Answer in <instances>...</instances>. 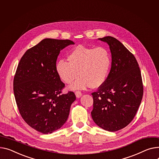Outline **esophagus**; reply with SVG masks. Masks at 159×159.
<instances>
[{"instance_id":"1","label":"esophagus","mask_w":159,"mask_h":159,"mask_svg":"<svg viewBox=\"0 0 159 159\" xmlns=\"http://www.w3.org/2000/svg\"><path fill=\"white\" fill-rule=\"evenodd\" d=\"M75 93V95L77 98H80L82 96V92L80 91H76Z\"/></svg>"}]
</instances>
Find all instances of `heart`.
<instances>
[{
  "instance_id": "1",
  "label": "heart",
  "mask_w": 159,
  "mask_h": 159,
  "mask_svg": "<svg viewBox=\"0 0 159 159\" xmlns=\"http://www.w3.org/2000/svg\"><path fill=\"white\" fill-rule=\"evenodd\" d=\"M68 62L60 60L56 70L61 80L70 84L72 89L99 88L107 80L111 66V56L104 47H88L78 45L67 57Z\"/></svg>"
}]
</instances>
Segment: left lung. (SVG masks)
Segmentation results:
<instances>
[{"instance_id": "1", "label": "left lung", "mask_w": 159, "mask_h": 159, "mask_svg": "<svg viewBox=\"0 0 159 159\" xmlns=\"http://www.w3.org/2000/svg\"><path fill=\"white\" fill-rule=\"evenodd\" d=\"M112 56L107 80L91 93L93 121L102 129L116 132L127 126L141 104L143 84L139 64L132 53L117 39L106 36Z\"/></svg>"}]
</instances>
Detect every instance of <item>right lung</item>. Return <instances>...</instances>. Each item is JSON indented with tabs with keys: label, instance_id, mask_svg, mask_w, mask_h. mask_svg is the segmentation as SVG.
<instances>
[{
	"label": "right lung",
	"instance_id": "right-lung-1",
	"mask_svg": "<svg viewBox=\"0 0 159 159\" xmlns=\"http://www.w3.org/2000/svg\"><path fill=\"white\" fill-rule=\"evenodd\" d=\"M71 44L69 39H44L28 49L18 63L13 91L19 112L42 134H51L65 123L76 99L73 91L62 93L65 84L56 70L60 51Z\"/></svg>",
	"mask_w": 159,
	"mask_h": 159
}]
</instances>
